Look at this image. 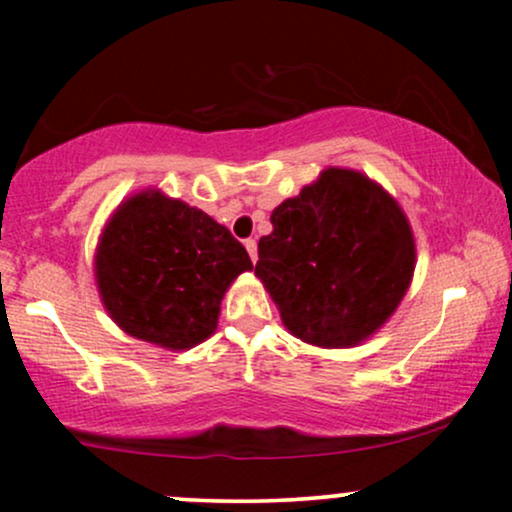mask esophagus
Wrapping results in <instances>:
<instances>
[{
    "label": "esophagus",
    "mask_w": 512,
    "mask_h": 512,
    "mask_svg": "<svg viewBox=\"0 0 512 512\" xmlns=\"http://www.w3.org/2000/svg\"><path fill=\"white\" fill-rule=\"evenodd\" d=\"M245 250H248L250 260L257 262V240H252V238L245 240Z\"/></svg>",
    "instance_id": "1"
}]
</instances>
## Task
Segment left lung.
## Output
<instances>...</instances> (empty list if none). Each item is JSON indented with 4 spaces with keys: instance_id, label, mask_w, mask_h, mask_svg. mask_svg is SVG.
Masks as SVG:
<instances>
[{
    "instance_id": "8db88e82",
    "label": "left lung",
    "mask_w": 512,
    "mask_h": 512,
    "mask_svg": "<svg viewBox=\"0 0 512 512\" xmlns=\"http://www.w3.org/2000/svg\"><path fill=\"white\" fill-rule=\"evenodd\" d=\"M255 274L293 337L344 349L366 342L407 293L414 233L390 192L368 175L327 168L272 211Z\"/></svg>"
}]
</instances>
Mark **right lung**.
Listing matches in <instances>:
<instances>
[{
	"instance_id": "obj_1",
	"label": "right lung",
	"mask_w": 512,
	"mask_h": 512,
	"mask_svg": "<svg viewBox=\"0 0 512 512\" xmlns=\"http://www.w3.org/2000/svg\"><path fill=\"white\" fill-rule=\"evenodd\" d=\"M248 269V250L226 226L158 190L117 207L93 260L98 293L117 327L170 351L214 334L223 293Z\"/></svg>"
}]
</instances>
